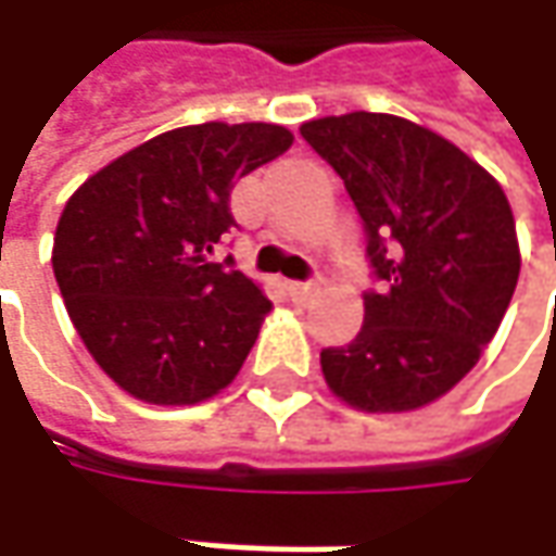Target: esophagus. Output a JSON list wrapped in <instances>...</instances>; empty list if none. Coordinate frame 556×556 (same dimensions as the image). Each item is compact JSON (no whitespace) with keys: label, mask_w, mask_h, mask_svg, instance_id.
<instances>
[{"label":"esophagus","mask_w":556,"mask_h":556,"mask_svg":"<svg viewBox=\"0 0 556 556\" xmlns=\"http://www.w3.org/2000/svg\"><path fill=\"white\" fill-rule=\"evenodd\" d=\"M288 293L296 306H309L312 300L318 296V285L315 281H290Z\"/></svg>","instance_id":"obj_1"}]
</instances>
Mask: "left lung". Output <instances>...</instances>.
I'll return each instance as SVG.
<instances>
[{"mask_svg":"<svg viewBox=\"0 0 556 556\" xmlns=\"http://www.w3.org/2000/svg\"><path fill=\"white\" fill-rule=\"evenodd\" d=\"M365 228L377 290L346 346L321 350L333 393L362 412H412L480 362L520 278L514 213L480 163L393 114L303 123Z\"/></svg>","mask_w":556,"mask_h":556,"instance_id":"left-lung-1","label":"left lung"}]
</instances>
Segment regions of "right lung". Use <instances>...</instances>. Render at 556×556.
Masks as SVG:
<instances>
[{"mask_svg": "<svg viewBox=\"0 0 556 556\" xmlns=\"http://www.w3.org/2000/svg\"><path fill=\"white\" fill-rule=\"evenodd\" d=\"M290 144L275 123L182 126L108 163L67 201L54 281L86 350L126 393L194 405L241 371L271 303L216 250L238 228L235 182Z\"/></svg>", "mask_w": 556, "mask_h": 556, "instance_id": "obj_1", "label": "right lung"}]
</instances>
